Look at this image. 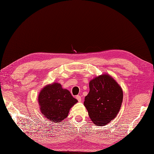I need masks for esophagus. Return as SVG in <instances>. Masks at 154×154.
I'll use <instances>...</instances> for the list:
<instances>
[{
    "instance_id": "1",
    "label": "esophagus",
    "mask_w": 154,
    "mask_h": 154,
    "mask_svg": "<svg viewBox=\"0 0 154 154\" xmlns=\"http://www.w3.org/2000/svg\"><path fill=\"white\" fill-rule=\"evenodd\" d=\"M76 99H77V100L79 101V102H81V100H82V98H81V97H80V95H77L76 97Z\"/></svg>"
}]
</instances>
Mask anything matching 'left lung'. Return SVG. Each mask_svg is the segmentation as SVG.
I'll list each match as a JSON object with an SVG mask.
<instances>
[{
  "mask_svg": "<svg viewBox=\"0 0 154 154\" xmlns=\"http://www.w3.org/2000/svg\"><path fill=\"white\" fill-rule=\"evenodd\" d=\"M90 91L84 104L95 125L103 126L117 116L123 100V91L112 76L103 74L89 82Z\"/></svg>",
  "mask_w": 154,
  "mask_h": 154,
  "instance_id": "1",
  "label": "left lung"
}]
</instances>
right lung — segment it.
Returning <instances> with one entry per match:
<instances>
[{"mask_svg":"<svg viewBox=\"0 0 154 154\" xmlns=\"http://www.w3.org/2000/svg\"><path fill=\"white\" fill-rule=\"evenodd\" d=\"M40 110L42 115L54 123H61L70 109L78 101L61 84L53 82L42 88L38 96Z\"/></svg>","mask_w":154,"mask_h":154,"instance_id":"right-lung-1","label":"right lung"}]
</instances>
